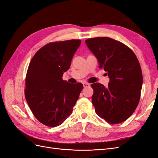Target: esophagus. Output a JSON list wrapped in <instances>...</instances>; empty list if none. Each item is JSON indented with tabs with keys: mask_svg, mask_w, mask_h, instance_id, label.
<instances>
[{
	"mask_svg": "<svg viewBox=\"0 0 158 158\" xmlns=\"http://www.w3.org/2000/svg\"><path fill=\"white\" fill-rule=\"evenodd\" d=\"M82 84H83V85H84V88L90 86V84H89V83H87V82H83Z\"/></svg>",
	"mask_w": 158,
	"mask_h": 158,
	"instance_id": "obj_1",
	"label": "esophagus"
}]
</instances>
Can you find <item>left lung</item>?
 I'll use <instances>...</instances> for the list:
<instances>
[{
  "mask_svg": "<svg viewBox=\"0 0 158 158\" xmlns=\"http://www.w3.org/2000/svg\"><path fill=\"white\" fill-rule=\"evenodd\" d=\"M85 42L110 80L107 87L91 85L95 113L109 124L126 121L140 101L143 78L139 61L128 47L112 38H90Z\"/></svg>",
  "mask_w": 158,
  "mask_h": 158,
  "instance_id": "obj_1",
  "label": "left lung"
}]
</instances>
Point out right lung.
<instances>
[{"label": "right lung", "mask_w": 158, "mask_h": 158, "mask_svg": "<svg viewBox=\"0 0 158 158\" xmlns=\"http://www.w3.org/2000/svg\"><path fill=\"white\" fill-rule=\"evenodd\" d=\"M81 44L80 40L51 42L37 51L26 77L25 97L31 112L44 125H61L73 111L82 83L71 84L62 78Z\"/></svg>", "instance_id": "1"}]
</instances>
